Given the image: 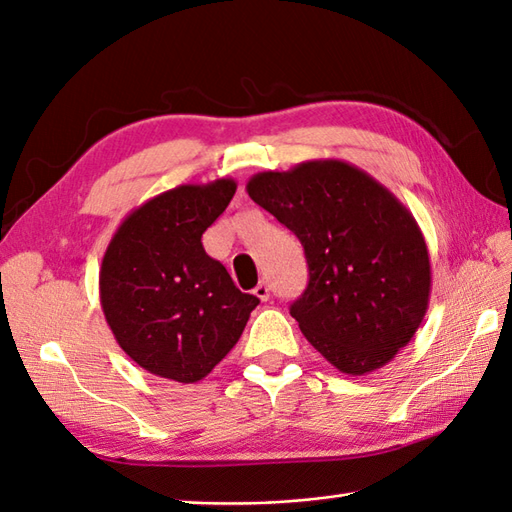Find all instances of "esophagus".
Masks as SVG:
<instances>
[{
	"label": "esophagus",
	"instance_id": "obj_1",
	"mask_svg": "<svg viewBox=\"0 0 512 512\" xmlns=\"http://www.w3.org/2000/svg\"><path fill=\"white\" fill-rule=\"evenodd\" d=\"M253 294L257 296L259 301H268V299H270V285H268L266 281H261V283L257 285V288L253 290Z\"/></svg>",
	"mask_w": 512,
	"mask_h": 512
}]
</instances>
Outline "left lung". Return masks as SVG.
Returning a JSON list of instances; mask_svg holds the SVG:
<instances>
[{
  "label": "left lung",
  "mask_w": 512,
  "mask_h": 512,
  "mask_svg": "<svg viewBox=\"0 0 512 512\" xmlns=\"http://www.w3.org/2000/svg\"><path fill=\"white\" fill-rule=\"evenodd\" d=\"M246 192L303 244L310 283L290 314L307 342L340 373L386 366L430 303V253L412 213L340 159L259 172Z\"/></svg>",
  "instance_id": "left-lung-1"
}]
</instances>
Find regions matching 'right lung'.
<instances>
[{
	"mask_svg": "<svg viewBox=\"0 0 512 512\" xmlns=\"http://www.w3.org/2000/svg\"><path fill=\"white\" fill-rule=\"evenodd\" d=\"M235 189L233 178L168 189L130 211L106 246L104 318L128 358L152 375L200 382L235 347L259 303L200 242Z\"/></svg>",
	"mask_w": 512,
	"mask_h": 512,
	"instance_id": "1",
	"label": "right lung"
}]
</instances>
